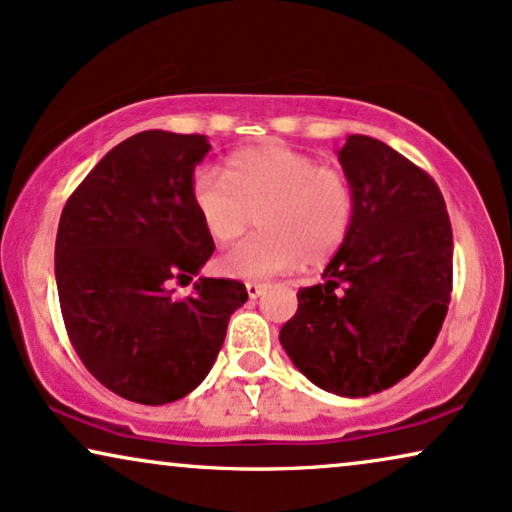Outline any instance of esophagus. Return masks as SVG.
I'll return each instance as SVG.
<instances>
[{
	"instance_id": "esophagus-1",
	"label": "esophagus",
	"mask_w": 512,
	"mask_h": 512,
	"mask_svg": "<svg viewBox=\"0 0 512 512\" xmlns=\"http://www.w3.org/2000/svg\"><path fill=\"white\" fill-rule=\"evenodd\" d=\"M263 289L265 286L263 284H258V282H247V293H249V298L254 300V298H258L263 293Z\"/></svg>"
}]
</instances>
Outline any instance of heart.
<instances>
[{"instance_id":"b5f03b06","label":"heart","mask_w":512,"mask_h":512,"mask_svg":"<svg viewBox=\"0 0 512 512\" xmlns=\"http://www.w3.org/2000/svg\"><path fill=\"white\" fill-rule=\"evenodd\" d=\"M191 202L205 233L219 244L240 237L256 214L261 235L216 261L221 275L247 282L284 275L300 263H326L356 219V188L345 170L277 142L230 153L223 177L200 170Z\"/></svg>"}]
</instances>
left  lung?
Returning <instances> with one entry per match:
<instances>
[{"label": "left lung", "mask_w": 512, "mask_h": 512, "mask_svg": "<svg viewBox=\"0 0 512 512\" xmlns=\"http://www.w3.org/2000/svg\"><path fill=\"white\" fill-rule=\"evenodd\" d=\"M338 160L356 188L352 233L324 284L298 291L279 342L319 389L361 398L408 377L436 342L452 226L436 181L380 139L349 135Z\"/></svg>", "instance_id": "8db88e82"}]
</instances>
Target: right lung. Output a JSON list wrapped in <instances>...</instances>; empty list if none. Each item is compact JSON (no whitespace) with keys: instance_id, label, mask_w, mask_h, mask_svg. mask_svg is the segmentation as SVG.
I'll return each mask as SVG.
<instances>
[{"instance_id":"right-lung-1","label":"right lung","mask_w":512,"mask_h":512,"mask_svg":"<svg viewBox=\"0 0 512 512\" xmlns=\"http://www.w3.org/2000/svg\"><path fill=\"white\" fill-rule=\"evenodd\" d=\"M205 135L144 130L114 146L62 209L55 282L67 335L93 377L114 394L163 405L212 370L228 319L247 303L235 279L200 277L214 254L191 202Z\"/></svg>"}]
</instances>
